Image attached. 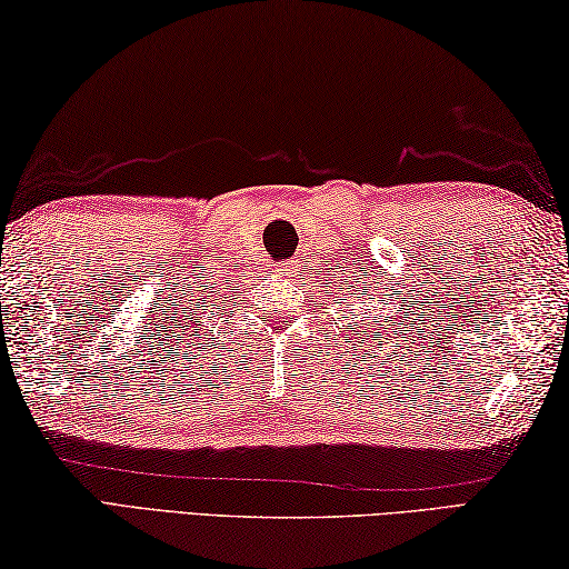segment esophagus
I'll use <instances>...</instances> for the list:
<instances>
[{
    "instance_id": "obj_1",
    "label": "esophagus",
    "mask_w": 569,
    "mask_h": 569,
    "mask_svg": "<svg viewBox=\"0 0 569 569\" xmlns=\"http://www.w3.org/2000/svg\"><path fill=\"white\" fill-rule=\"evenodd\" d=\"M292 272H295V264H292V262H284L282 269H279V274H284V277L292 274Z\"/></svg>"
}]
</instances>
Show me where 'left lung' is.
<instances>
[{
	"instance_id": "8db88e82",
	"label": "left lung",
	"mask_w": 569,
	"mask_h": 569,
	"mask_svg": "<svg viewBox=\"0 0 569 569\" xmlns=\"http://www.w3.org/2000/svg\"><path fill=\"white\" fill-rule=\"evenodd\" d=\"M347 290H350V295H347L345 307H350V300H352L355 305H360V307H357V312H362V315L355 317V312L350 310V322H347V332H350V337L357 342V347H365V350H367V347H372V355H377L375 350H377V345H380V340H382V345H390V340H395L397 345H400L402 340L410 342L412 330H410V327H402L400 317H390V320H382V312H377V320L370 322V320H367L370 312L365 310V302H360V292H362L360 284H350ZM370 300H372V297H370ZM362 360H367L365 355H362Z\"/></svg>"
}]
</instances>
